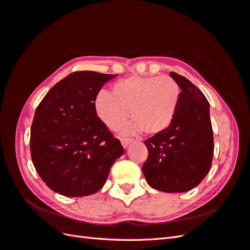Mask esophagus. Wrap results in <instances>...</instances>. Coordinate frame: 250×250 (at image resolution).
Segmentation results:
<instances>
[{"label":"esophagus","instance_id":"34e87169","mask_svg":"<svg viewBox=\"0 0 250 250\" xmlns=\"http://www.w3.org/2000/svg\"><path fill=\"white\" fill-rule=\"evenodd\" d=\"M132 141H133V140H132V139H129V138H122V139H121V143H122V146H123L124 148H127L128 145H129V144H130Z\"/></svg>","mask_w":250,"mask_h":250}]
</instances>
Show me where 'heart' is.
Returning <instances> with one entry per match:
<instances>
[{
    "label": "heart",
    "instance_id": "obj_1",
    "mask_svg": "<svg viewBox=\"0 0 250 250\" xmlns=\"http://www.w3.org/2000/svg\"><path fill=\"white\" fill-rule=\"evenodd\" d=\"M112 91L100 89L95 97V109L102 122L112 130L132 119L126 133L163 132L172 124L180 102L181 89L169 76H130L120 80Z\"/></svg>",
    "mask_w": 250,
    "mask_h": 250
}]
</instances>
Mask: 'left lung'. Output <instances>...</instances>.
Masks as SVG:
<instances>
[{
    "mask_svg": "<svg viewBox=\"0 0 250 250\" xmlns=\"http://www.w3.org/2000/svg\"><path fill=\"white\" fill-rule=\"evenodd\" d=\"M181 89L172 124L146 140L148 158L143 173L150 187L166 193H183L197 187L208 173L214 154L209 103L186 77L171 72Z\"/></svg>",
    "mask_w": 250,
    "mask_h": 250,
    "instance_id": "1",
    "label": "left lung"
}]
</instances>
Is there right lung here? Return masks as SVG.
<instances>
[{
  "mask_svg": "<svg viewBox=\"0 0 250 250\" xmlns=\"http://www.w3.org/2000/svg\"><path fill=\"white\" fill-rule=\"evenodd\" d=\"M117 75L74 72L37 106L30 134L34 167L51 190L82 197L98 192L124 153L95 109V97Z\"/></svg>",
  "mask_w": 250,
  "mask_h": 250,
  "instance_id": "right-lung-1",
  "label": "right lung"
}]
</instances>
